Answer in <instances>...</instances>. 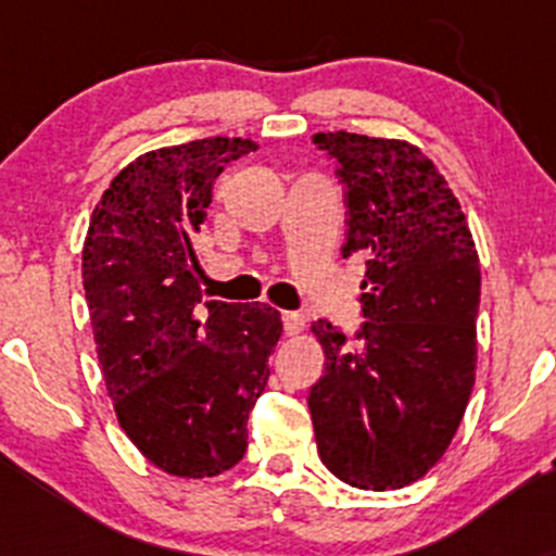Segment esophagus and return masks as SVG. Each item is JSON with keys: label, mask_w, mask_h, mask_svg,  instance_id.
I'll return each mask as SVG.
<instances>
[{"label": "esophagus", "mask_w": 556, "mask_h": 556, "mask_svg": "<svg viewBox=\"0 0 556 556\" xmlns=\"http://www.w3.org/2000/svg\"><path fill=\"white\" fill-rule=\"evenodd\" d=\"M282 324H285V334L295 337L305 329V316L298 314V311H285L282 314Z\"/></svg>", "instance_id": "esophagus-1"}]
</instances>
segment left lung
Returning a JSON list of instances; mask_svg holds the SVG:
<instances>
[{
  "instance_id": "8db88e82",
  "label": "left lung",
  "mask_w": 556,
  "mask_h": 556,
  "mask_svg": "<svg viewBox=\"0 0 556 556\" xmlns=\"http://www.w3.org/2000/svg\"><path fill=\"white\" fill-rule=\"evenodd\" d=\"M344 185L342 256L366 258L348 334L318 318L324 376L311 387L318 457L355 489L424 478L460 426L476 381L481 266L460 201L418 146L316 132Z\"/></svg>"
}]
</instances>
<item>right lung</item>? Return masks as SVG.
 I'll return each mask as SVG.
<instances>
[{
  "instance_id": "obj_1",
  "label": "right lung",
  "mask_w": 556,
  "mask_h": 556,
  "mask_svg": "<svg viewBox=\"0 0 556 556\" xmlns=\"http://www.w3.org/2000/svg\"><path fill=\"white\" fill-rule=\"evenodd\" d=\"M258 146L203 138L138 156L96 203L83 287L119 426L164 473L212 478L242 460L282 318L203 300L195 235L216 177Z\"/></svg>"
}]
</instances>
